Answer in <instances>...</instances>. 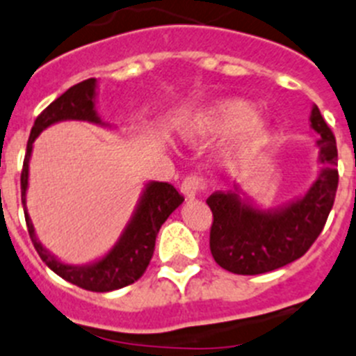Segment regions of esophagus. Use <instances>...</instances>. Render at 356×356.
I'll list each match as a JSON object with an SVG mask.
<instances>
[{
    "label": "esophagus",
    "mask_w": 356,
    "mask_h": 356,
    "mask_svg": "<svg viewBox=\"0 0 356 356\" xmlns=\"http://www.w3.org/2000/svg\"><path fill=\"white\" fill-rule=\"evenodd\" d=\"M204 188L205 184L202 182V179L198 177V175H189V177H186L184 181H182L181 193L184 195L186 200H193Z\"/></svg>",
    "instance_id": "34e87169"
}]
</instances>
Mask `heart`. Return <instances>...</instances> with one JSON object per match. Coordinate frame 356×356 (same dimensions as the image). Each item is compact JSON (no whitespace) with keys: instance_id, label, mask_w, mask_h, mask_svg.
I'll return each mask as SVG.
<instances>
[{"instance_id":"heart-1","label":"heart","mask_w":356,"mask_h":356,"mask_svg":"<svg viewBox=\"0 0 356 356\" xmlns=\"http://www.w3.org/2000/svg\"><path fill=\"white\" fill-rule=\"evenodd\" d=\"M253 111V105L238 96L219 98L181 126L182 137L204 140L234 135L230 151L235 156L253 154L267 144L272 129L270 119Z\"/></svg>"}]
</instances>
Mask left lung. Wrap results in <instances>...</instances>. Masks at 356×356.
Segmentation results:
<instances>
[{"label":"left lung","mask_w":356,"mask_h":356,"mask_svg":"<svg viewBox=\"0 0 356 356\" xmlns=\"http://www.w3.org/2000/svg\"><path fill=\"white\" fill-rule=\"evenodd\" d=\"M311 128L320 135L316 181L300 197L261 209L234 184L207 198L214 221L211 227V253L225 270L257 275L275 270L304 257L321 234L337 191V147L332 129L316 105L311 108Z\"/></svg>","instance_id":"1"}]
</instances>
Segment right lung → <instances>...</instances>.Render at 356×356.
Listing matches in <instances>:
<instances>
[{"instance_id":"obj_1","label":"right lung","mask_w":356,"mask_h":356,"mask_svg":"<svg viewBox=\"0 0 356 356\" xmlns=\"http://www.w3.org/2000/svg\"><path fill=\"white\" fill-rule=\"evenodd\" d=\"M96 95H98V81L88 79L79 84L72 86L68 91L63 92L58 99L49 105L42 114L36 118L29 133L28 147H26L24 165L21 174V197L24 207L26 225H28L29 237L36 253L40 254L45 265L65 281L89 291H112L135 283L145 272L152 253H154L156 235L161 225L167 221L168 216L184 202L177 189L168 182L151 181L145 182L142 189L138 204L129 218L128 225L122 230L107 254L86 265H70L59 260L58 257L43 248L36 237L35 227L26 207V193H28L29 181V159H31L33 144L43 129L61 121H88L92 124L111 128L112 124L102 121L96 111Z\"/></svg>"}]
</instances>
